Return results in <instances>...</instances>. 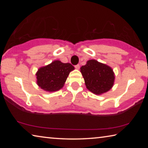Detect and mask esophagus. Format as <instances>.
I'll return each mask as SVG.
<instances>
[{
    "label": "esophagus",
    "mask_w": 148,
    "mask_h": 148,
    "mask_svg": "<svg viewBox=\"0 0 148 148\" xmlns=\"http://www.w3.org/2000/svg\"><path fill=\"white\" fill-rule=\"evenodd\" d=\"M74 67H75V68H76V69H79V64H76V65H75Z\"/></svg>",
    "instance_id": "esophagus-1"
}]
</instances>
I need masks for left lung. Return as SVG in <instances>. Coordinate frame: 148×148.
<instances>
[{
	"label": "left lung",
	"instance_id": "1",
	"mask_svg": "<svg viewBox=\"0 0 148 148\" xmlns=\"http://www.w3.org/2000/svg\"><path fill=\"white\" fill-rule=\"evenodd\" d=\"M80 69L86 87L93 93H104L113 86L114 74L112 69L107 65L96 60H89Z\"/></svg>",
	"mask_w": 148,
	"mask_h": 148
}]
</instances>
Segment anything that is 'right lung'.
<instances>
[{
	"label": "right lung",
	"mask_w": 148,
	"mask_h": 148,
	"mask_svg": "<svg viewBox=\"0 0 148 148\" xmlns=\"http://www.w3.org/2000/svg\"><path fill=\"white\" fill-rule=\"evenodd\" d=\"M74 69L71 63L55 61L38 70L36 74L37 84L45 91H58L63 87L70 72Z\"/></svg>",
	"instance_id": "add662e5"
}]
</instances>
